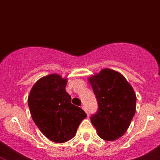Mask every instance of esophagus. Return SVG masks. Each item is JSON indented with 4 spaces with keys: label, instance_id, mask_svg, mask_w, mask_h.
<instances>
[{
    "label": "esophagus",
    "instance_id": "obj_1",
    "mask_svg": "<svg viewBox=\"0 0 160 160\" xmlns=\"http://www.w3.org/2000/svg\"><path fill=\"white\" fill-rule=\"evenodd\" d=\"M81 108H82V110H83V111H85L86 113H87V111H86V107H85V106H84V105H82V106H81Z\"/></svg>",
    "mask_w": 160,
    "mask_h": 160
}]
</instances>
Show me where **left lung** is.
Listing matches in <instances>:
<instances>
[{"instance_id": "8db88e82", "label": "left lung", "mask_w": 160, "mask_h": 160, "mask_svg": "<svg viewBox=\"0 0 160 160\" xmlns=\"http://www.w3.org/2000/svg\"><path fill=\"white\" fill-rule=\"evenodd\" d=\"M98 109L91 122L101 138L112 141L124 135L136 110V95L122 74L109 68L88 78Z\"/></svg>"}]
</instances>
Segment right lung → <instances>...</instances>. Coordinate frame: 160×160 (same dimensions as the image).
<instances>
[{
  "instance_id": "obj_1",
  "label": "right lung",
  "mask_w": 160,
  "mask_h": 160,
  "mask_svg": "<svg viewBox=\"0 0 160 160\" xmlns=\"http://www.w3.org/2000/svg\"><path fill=\"white\" fill-rule=\"evenodd\" d=\"M68 79L58 74L43 77L33 86L28 98L33 121L47 138L65 143L75 136L79 125L87 117L71 103L65 90Z\"/></svg>"
}]
</instances>
